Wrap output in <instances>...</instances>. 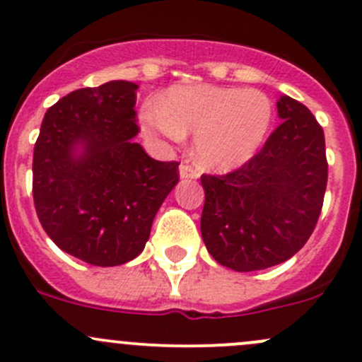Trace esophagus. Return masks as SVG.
<instances>
[{
    "label": "esophagus",
    "instance_id": "obj_1",
    "mask_svg": "<svg viewBox=\"0 0 362 362\" xmlns=\"http://www.w3.org/2000/svg\"><path fill=\"white\" fill-rule=\"evenodd\" d=\"M178 173H180V178H198V170H196L194 166H191V164L185 160V163L180 164V168H178Z\"/></svg>",
    "mask_w": 362,
    "mask_h": 362
}]
</instances>
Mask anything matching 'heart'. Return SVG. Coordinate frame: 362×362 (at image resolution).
Returning a JSON list of instances; mask_svg holds the SVG:
<instances>
[{"mask_svg":"<svg viewBox=\"0 0 362 362\" xmlns=\"http://www.w3.org/2000/svg\"><path fill=\"white\" fill-rule=\"evenodd\" d=\"M144 129L154 136L180 141L194 134L196 158L204 168L229 171L261 148L273 119V105L255 89L218 86H180L163 103L144 105Z\"/></svg>","mask_w":362,"mask_h":362,"instance_id":"heart-1","label":"heart"}]
</instances>
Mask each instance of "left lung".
<instances>
[{
    "label": "left lung",
    "instance_id": "obj_1",
    "mask_svg": "<svg viewBox=\"0 0 362 362\" xmlns=\"http://www.w3.org/2000/svg\"><path fill=\"white\" fill-rule=\"evenodd\" d=\"M280 126L238 170L202 175V236L211 257L235 272L291 259L308 242L327 185L326 140L312 112L276 101Z\"/></svg>",
    "mask_w": 362,
    "mask_h": 362
}]
</instances>
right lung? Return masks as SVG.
Segmentation results:
<instances>
[{
	"instance_id": "1",
	"label": "right lung",
	"mask_w": 362,
	"mask_h": 362,
	"mask_svg": "<svg viewBox=\"0 0 362 362\" xmlns=\"http://www.w3.org/2000/svg\"><path fill=\"white\" fill-rule=\"evenodd\" d=\"M136 89L112 80L61 98L43 117L33 154L40 224L61 250L103 268L144 250L178 182L177 160L152 159L133 141Z\"/></svg>"
}]
</instances>
